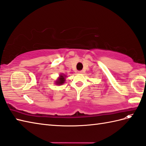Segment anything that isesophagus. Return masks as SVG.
<instances>
[{
    "mask_svg": "<svg viewBox=\"0 0 146 146\" xmlns=\"http://www.w3.org/2000/svg\"><path fill=\"white\" fill-rule=\"evenodd\" d=\"M78 73H83V71L82 70H80V71H78Z\"/></svg>",
    "mask_w": 146,
    "mask_h": 146,
    "instance_id": "obj_1",
    "label": "esophagus"
}]
</instances>
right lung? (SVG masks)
I'll list each match as a JSON object with an SVG mask.
<instances>
[{"label":"right lung","instance_id":"1","mask_svg":"<svg viewBox=\"0 0 146 146\" xmlns=\"http://www.w3.org/2000/svg\"><path fill=\"white\" fill-rule=\"evenodd\" d=\"M65 82V78H64V76L63 75H60V77L59 78L58 80V81H56V84L57 85H62L63 83H64Z\"/></svg>","mask_w":146,"mask_h":146}]
</instances>
